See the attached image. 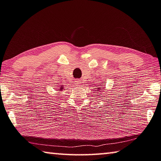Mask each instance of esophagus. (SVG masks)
Returning <instances> with one entry per match:
<instances>
[{
	"label": "esophagus",
	"mask_w": 161,
	"mask_h": 161,
	"mask_svg": "<svg viewBox=\"0 0 161 161\" xmlns=\"http://www.w3.org/2000/svg\"><path fill=\"white\" fill-rule=\"evenodd\" d=\"M76 84H77V86H80L81 85V80H77V81H76Z\"/></svg>",
	"instance_id": "esophagus-1"
}]
</instances>
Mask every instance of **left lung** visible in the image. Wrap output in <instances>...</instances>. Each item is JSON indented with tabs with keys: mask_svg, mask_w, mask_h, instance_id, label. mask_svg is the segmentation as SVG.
<instances>
[{
	"mask_svg": "<svg viewBox=\"0 0 161 161\" xmlns=\"http://www.w3.org/2000/svg\"><path fill=\"white\" fill-rule=\"evenodd\" d=\"M99 86H100V85H99ZM96 89H98V90L101 91V90H102V89H103V86H102V84H101V85L100 86H98V88H96Z\"/></svg>",
	"mask_w": 161,
	"mask_h": 161,
	"instance_id": "8db88e82",
	"label": "left lung"
}]
</instances>
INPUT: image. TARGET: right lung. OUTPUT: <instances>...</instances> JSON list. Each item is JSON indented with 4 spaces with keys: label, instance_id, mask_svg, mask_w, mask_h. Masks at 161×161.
<instances>
[{
    "label": "right lung",
    "instance_id": "1",
    "mask_svg": "<svg viewBox=\"0 0 161 161\" xmlns=\"http://www.w3.org/2000/svg\"><path fill=\"white\" fill-rule=\"evenodd\" d=\"M64 88V87H62V86H60V88L59 89V90H58V91H59V92H61V90H63V89Z\"/></svg>",
    "mask_w": 161,
    "mask_h": 161
}]
</instances>
